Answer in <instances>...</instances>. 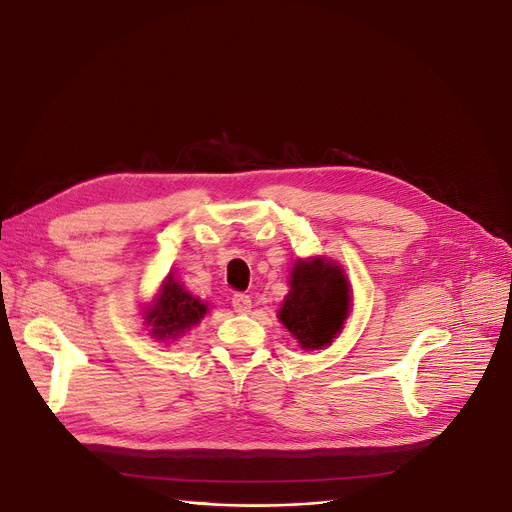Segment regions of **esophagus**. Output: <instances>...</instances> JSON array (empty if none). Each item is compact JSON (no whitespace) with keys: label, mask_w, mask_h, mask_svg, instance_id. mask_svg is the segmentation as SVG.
I'll return each instance as SVG.
<instances>
[{"label":"esophagus","mask_w":512,"mask_h":512,"mask_svg":"<svg viewBox=\"0 0 512 512\" xmlns=\"http://www.w3.org/2000/svg\"><path fill=\"white\" fill-rule=\"evenodd\" d=\"M232 306H234V311L236 313H241V315H245V313H249L251 311V296H247V294H234L232 296Z\"/></svg>","instance_id":"obj_1"}]
</instances>
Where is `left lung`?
<instances>
[{
    "mask_svg": "<svg viewBox=\"0 0 512 512\" xmlns=\"http://www.w3.org/2000/svg\"><path fill=\"white\" fill-rule=\"evenodd\" d=\"M288 284L280 321L302 350L329 346L350 313V284L344 269L321 257L298 259Z\"/></svg>",
    "mask_w": 512,
    "mask_h": 512,
    "instance_id": "8db88e82",
    "label": "left lung"
}]
</instances>
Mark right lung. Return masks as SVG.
I'll use <instances>...</instances> for the list:
<instances>
[{
  "label": "right lung",
  "mask_w": 512,
  "mask_h": 512,
  "mask_svg": "<svg viewBox=\"0 0 512 512\" xmlns=\"http://www.w3.org/2000/svg\"><path fill=\"white\" fill-rule=\"evenodd\" d=\"M208 313V304L195 298L177 282L173 274H168L158 298L150 309H146V323L152 327V335L158 339H177L193 325H197Z\"/></svg>",
  "instance_id": "add662e5"
}]
</instances>
